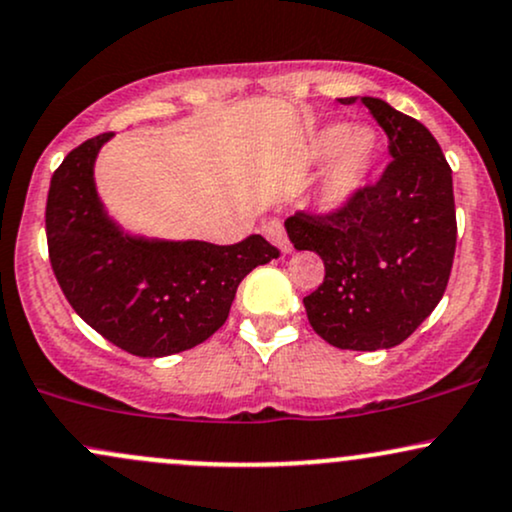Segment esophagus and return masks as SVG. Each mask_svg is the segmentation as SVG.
Wrapping results in <instances>:
<instances>
[{"label": "esophagus", "mask_w": 512, "mask_h": 512, "mask_svg": "<svg viewBox=\"0 0 512 512\" xmlns=\"http://www.w3.org/2000/svg\"><path fill=\"white\" fill-rule=\"evenodd\" d=\"M262 233H264V238H267L272 245H276V248L284 252V255H289V252L293 250L291 240H289V236H286V231H284V223H281V221H276V219L267 221L262 226Z\"/></svg>", "instance_id": "esophagus-1"}]
</instances>
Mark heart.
Masks as SVG:
<instances>
[{
  "label": "heart",
  "mask_w": 512,
  "mask_h": 512,
  "mask_svg": "<svg viewBox=\"0 0 512 512\" xmlns=\"http://www.w3.org/2000/svg\"><path fill=\"white\" fill-rule=\"evenodd\" d=\"M308 156L327 161L317 185V204L325 211H342L366 185L378 156V134L366 125H327L310 137Z\"/></svg>",
  "instance_id": "b5f03b06"
}]
</instances>
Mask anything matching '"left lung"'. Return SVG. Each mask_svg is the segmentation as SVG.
<instances>
[{
    "mask_svg": "<svg viewBox=\"0 0 512 512\" xmlns=\"http://www.w3.org/2000/svg\"><path fill=\"white\" fill-rule=\"evenodd\" d=\"M361 103L390 139L383 178L342 211L296 214L284 226L293 248L325 262L322 284L303 298L313 330L337 349L378 351L402 344L440 303L457 221L452 170L436 137L380 98Z\"/></svg>",
    "mask_w": 512,
    "mask_h": 512,
    "instance_id": "8db88e82",
    "label": "left lung"
}]
</instances>
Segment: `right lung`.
Segmentation results:
<instances>
[{"label":"right lung","mask_w":512,"mask_h":512,"mask_svg":"<svg viewBox=\"0 0 512 512\" xmlns=\"http://www.w3.org/2000/svg\"><path fill=\"white\" fill-rule=\"evenodd\" d=\"M113 134L88 139L50 180V264L76 315L142 358L192 349L226 322L238 284L279 257L262 236L236 245L132 236L110 219L93 166Z\"/></svg>","instance_id":"1"}]
</instances>
